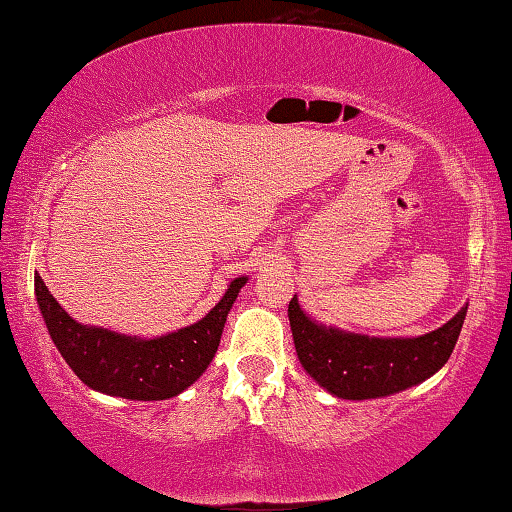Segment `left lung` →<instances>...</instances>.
<instances>
[{
    "instance_id": "obj_1",
    "label": "left lung",
    "mask_w": 512,
    "mask_h": 512,
    "mask_svg": "<svg viewBox=\"0 0 512 512\" xmlns=\"http://www.w3.org/2000/svg\"><path fill=\"white\" fill-rule=\"evenodd\" d=\"M465 314L467 305L443 327L413 339H379L320 325L300 309L296 296L289 302V323L302 368L341 400H375L436 375L454 350Z\"/></svg>"
}]
</instances>
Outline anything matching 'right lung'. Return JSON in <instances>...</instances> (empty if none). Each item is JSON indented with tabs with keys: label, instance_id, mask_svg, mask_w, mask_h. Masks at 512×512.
Here are the masks:
<instances>
[{
	"label": "right lung",
	"instance_id": "right-lung-1",
	"mask_svg": "<svg viewBox=\"0 0 512 512\" xmlns=\"http://www.w3.org/2000/svg\"><path fill=\"white\" fill-rule=\"evenodd\" d=\"M246 282L248 277H235L210 314L158 339L76 323L38 273L36 298L51 341L85 386L124 400L153 402L180 395L207 370L219 348L225 318Z\"/></svg>",
	"mask_w": 512,
	"mask_h": 512
}]
</instances>
